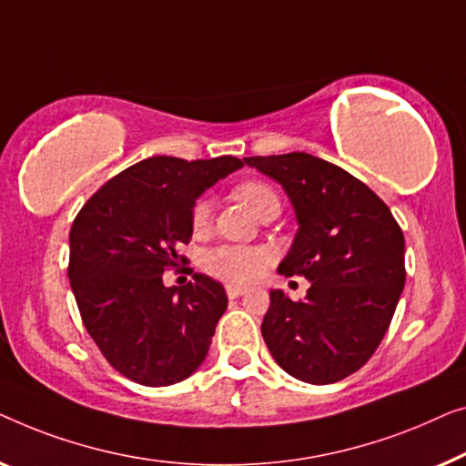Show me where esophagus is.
<instances>
[{
	"mask_svg": "<svg viewBox=\"0 0 466 466\" xmlns=\"http://www.w3.org/2000/svg\"><path fill=\"white\" fill-rule=\"evenodd\" d=\"M226 293H228V298H240V296H245L247 293V289L245 287H236V285H228L226 287Z\"/></svg>",
	"mask_w": 466,
	"mask_h": 466,
	"instance_id": "esophagus-1",
	"label": "esophagus"
}]
</instances>
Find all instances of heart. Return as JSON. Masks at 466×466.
Here are the masks:
<instances>
[{
	"instance_id": "b5f03b06",
	"label": "heart",
	"mask_w": 466,
	"mask_h": 466,
	"mask_svg": "<svg viewBox=\"0 0 466 466\" xmlns=\"http://www.w3.org/2000/svg\"><path fill=\"white\" fill-rule=\"evenodd\" d=\"M236 198L247 205L255 215H261L270 205H279V196L266 183L248 181L236 187ZM211 219V205L200 198L192 207V228L202 232ZM205 270L215 279L226 280L230 285H248L264 274L268 266V253L259 247L247 245H221L205 255L202 261Z\"/></svg>"
}]
</instances>
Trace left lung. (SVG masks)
Returning a JSON list of instances; mask_svg holds the SVG:
<instances>
[{"label": "left lung", "mask_w": 466, "mask_h": 466, "mask_svg": "<svg viewBox=\"0 0 466 466\" xmlns=\"http://www.w3.org/2000/svg\"><path fill=\"white\" fill-rule=\"evenodd\" d=\"M245 165L279 181L298 219L280 261L310 280L301 301L270 291L261 336L289 376L338 382L370 361L405 285V240L390 208L357 177L304 152L253 156Z\"/></svg>", "instance_id": "obj_1"}]
</instances>
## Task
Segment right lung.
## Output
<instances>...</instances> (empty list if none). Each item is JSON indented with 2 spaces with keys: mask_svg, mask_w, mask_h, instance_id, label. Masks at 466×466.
I'll return each mask as SVG.
<instances>
[{
  "mask_svg": "<svg viewBox=\"0 0 466 466\" xmlns=\"http://www.w3.org/2000/svg\"><path fill=\"white\" fill-rule=\"evenodd\" d=\"M242 167L234 156H154L122 170L82 207L69 232V283L84 327L122 376L143 386L181 382L198 370L228 308L218 280L194 274L165 287L186 261L196 198Z\"/></svg>",
  "mask_w": 466,
  "mask_h": 466,
  "instance_id": "1",
  "label": "right lung"
}]
</instances>
